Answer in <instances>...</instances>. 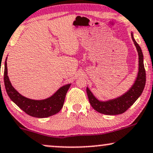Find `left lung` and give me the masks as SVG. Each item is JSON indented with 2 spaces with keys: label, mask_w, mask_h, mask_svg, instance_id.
<instances>
[{
  "label": "left lung",
  "mask_w": 153,
  "mask_h": 153,
  "mask_svg": "<svg viewBox=\"0 0 153 153\" xmlns=\"http://www.w3.org/2000/svg\"><path fill=\"white\" fill-rule=\"evenodd\" d=\"M131 37L138 54V71L134 84L132 85L130 89L116 99L103 101L97 99L89 88L86 87V93L90 104L94 110L101 114L105 115H118L123 114L127 111L140 97L145 88L146 74L143 64V54L140 47L133 37V33H131Z\"/></svg>",
  "instance_id": "8db88e82"
}]
</instances>
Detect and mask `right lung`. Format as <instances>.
<instances>
[{
  "label": "right lung",
  "mask_w": 153,
  "mask_h": 153,
  "mask_svg": "<svg viewBox=\"0 0 153 153\" xmlns=\"http://www.w3.org/2000/svg\"><path fill=\"white\" fill-rule=\"evenodd\" d=\"M7 58L5 61L4 84L6 92L10 99L26 114L35 118H47L57 114L63 106L67 92L71 84L62 87L50 97L43 100L28 99L21 95L12 86L7 76Z\"/></svg>",
  "instance_id": "add662e5"
}]
</instances>
